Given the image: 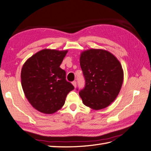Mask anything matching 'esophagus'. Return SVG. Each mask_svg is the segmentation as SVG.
<instances>
[{"label":"esophagus","mask_w":151,"mask_h":151,"mask_svg":"<svg viewBox=\"0 0 151 151\" xmlns=\"http://www.w3.org/2000/svg\"><path fill=\"white\" fill-rule=\"evenodd\" d=\"M72 85H73V87H74L75 88L76 87V85H77V83H76V81H72Z\"/></svg>","instance_id":"34e87169"}]
</instances>
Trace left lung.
<instances>
[{"label":"left lung","mask_w":151,"mask_h":151,"mask_svg":"<svg viewBox=\"0 0 151 151\" xmlns=\"http://www.w3.org/2000/svg\"><path fill=\"white\" fill-rule=\"evenodd\" d=\"M80 66L85 80V87L79 92L83 102L94 110L109 106L123 82V70L117 58L107 51L91 49L82 52Z\"/></svg>","instance_id":"8db88e82"}]
</instances>
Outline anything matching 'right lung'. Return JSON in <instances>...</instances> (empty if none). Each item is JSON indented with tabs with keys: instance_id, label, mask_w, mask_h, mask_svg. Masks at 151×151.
I'll return each mask as SVG.
<instances>
[{
	"instance_id": "1",
	"label": "right lung",
	"mask_w": 151,
	"mask_h": 151,
	"mask_svg": "<svg viewBox=\"0 0 151 151\" xmlns=\"http://www.w3.org/2000/svg\"><path fill=\"white\" fill-rule=\"evenodd\" d=\"M68 51L43 50L27 60L21 70V85L30 104L39 111L51 114L62 107L73 90L60 68Z\"/></svg>"
}]
</instances>
